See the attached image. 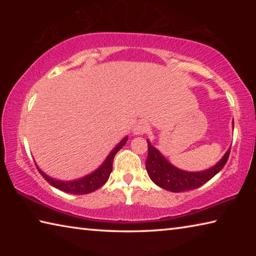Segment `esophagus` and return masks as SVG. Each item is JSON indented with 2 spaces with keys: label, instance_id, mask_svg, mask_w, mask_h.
<instances>
[{
  "label": "esophagus",
  "instance_id": "esophagus-1",
  "mask_svg": "<svg viewBox=\"0 0 256 256\" xmlns=\"http://www.w3.org/2000/svg\"><path fill=\"white\" fill-rule=\"evenodd\" d=\"M148 131H149V125L146 122L136 123V125L133 128V133L136 134V136H142V134H146Z\"/></svg>",
  "mask_w": 256,
  "mask_h": 256
}]
</instances>
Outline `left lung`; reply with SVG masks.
Returning <instances> with one entry per match:
<instances>
[{
	"instance_id": "obj_1",
	"label": "left lung",
	"mask_w": 256,
	"mask_h": 256,
	"mask_svg": "<svg viewBox=\"0 0 256 256\" xmlns=\"http://www.w3.org/2000/svg\"><path fill=\"white\" fill-rule=\"evenodd\" d=\"M229 154H230V149L224 154V158L210 170L200 172H188L172 166L148 141V158L146 162V168L154 183L162 188L175 193L185 192V190L200 188L218 174L226 164Z\"/></svg>"
}]
</instances>
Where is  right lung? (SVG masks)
<instances>
[{
  "label": "right lung",
  "instance_id": "obj_1",
  "mask_svg": "<svg viewBox=\"0 0 256 256\" xmlns=\"http://www.w3.org/2000/svg\"><path fill=\"white\" fill-rule=\"evenodd\" d=\"M126 141H128V138H125L123 141H120V144L112 151L110 156L107 157V159L105 160V162H104L96 172H94L92 174L86 176L81 180H73V182L56 180L45 175L44 172L37 167L38 172H40L42 176L44 177V178L52 186L63 190V192L71 193V194H88V193L94 192V190H98L99 188H102V186L108 180V178H110V175L112 170V160H114L115 154L122 149V146L125 144V142Z\"/></svg>",
  "mask_w": 256,
  "mask_h": 256
}]
</instances>
